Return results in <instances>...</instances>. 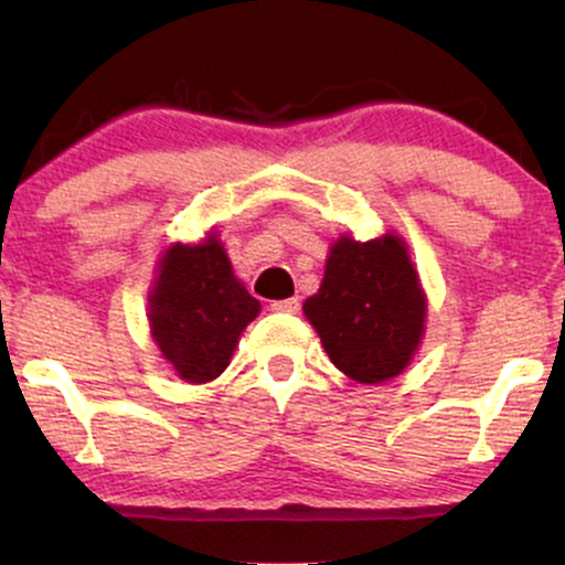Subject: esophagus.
<instances>
[{
    "instance_id": "1",
    "label": "esophagus",
    "mask_w": 565,
    "mask_h": 565,
    "mask_svg": "<svg viewBox=\"0 0 565 565\" xmlns=\"http://www.w3.org/2000/svg\"><path fill=\"white\" fill-rule=\"evenodd\" d=\"M270 310H276V313H297V310H300V300H297V297H289V300H276V302H270Z\"/></svg>"
}]
</instances>
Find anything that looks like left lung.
Returning a JSON list of instances; mask_svg holds the SVG:
<instances>
[{
	"label": "left lung",
	"instance_id": "obj_1",
	"mask_svg": "<svg viewBox=\"0 0 565 565\" xmlns=\"http://www.w3.org/2000/svg\"><path fill=\"white\" fill-rule=\"evenodd\" d=\"M332 364L377 385L401 374L425 332L427 300L404 238H337L321 289L302 305Z\"/></svg>",
	"mask_w": 565,
	"mask_h": 565
}]
</instances>
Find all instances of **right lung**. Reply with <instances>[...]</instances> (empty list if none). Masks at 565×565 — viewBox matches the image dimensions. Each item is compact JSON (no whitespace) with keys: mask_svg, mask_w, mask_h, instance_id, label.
<instances>
[{"mask_svg":"<svg viewBox=\"0 0 565 565\" xmlns=\"http://www.w3.org/2000/svg\"><path fill=\"white\" fill-rule=\"evenodd\" d=\"M157 274L148 321L161 355L193 385L220 377L260 302L233 276L217 233L193 246H170Z\"/></svg>","mask_w":565,"mask_h":565,"instance_id":"1","label":"right lung"}]
</instances>
